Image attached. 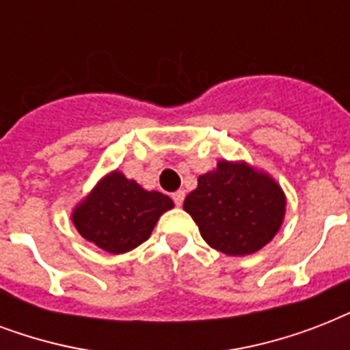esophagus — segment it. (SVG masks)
<instances>
[{"label": "esophagus", "mask_w": 350, "mask_h": 350, "mask_svg": "<svg viewBox=\"0 0 350 350\" xmlns=\"http://www.w3.org/2000/svg\"><path fill=\"white\" fill-rule=\"evenodd\" d=\"M172 200H174V203L178 207H181V205H183V200H185V191L174 192V194H172Z\"/></svg>", "instance_id": "1"}]
</instances>
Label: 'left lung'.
Listing matches in <instances>:
<instances>
[{
    "label": "left lung",
    "instance_id": "obj_1",
    "mask_svg": "<svg viewBox=\"0 0 350 350\" xmlns=\"http://www.w3.org/2000/svg\"><path fill=\"white\" fill-rule=\"evenodd\" d=\"M183 208L213 249L247 256L263 249L280 230L285 194L265 172L224 159L198 178L196 191L185 198Z\"/></svg>",
    "mask_w": 350,
    "mask_h": 350
}]
</instances>
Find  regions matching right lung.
I'll list each match as a JSON object with an SVG mask.
<instances>
[{
  "mask_svg": "<svg viewBox=\"0 0 350 350\" xmlns=\"http://www.w3.org/2000/svg\"><path fill=\"white\" fill-rule=\"evenodd\" d=\"M172 207L169 196L145 191L114 170L74 208L72 221L87 241L112 254H123L147 241L159 216Z\"/></svg>",
  "mask_w": 350,
  "mask_h": 350,
  "instance_id": "obj_1",
  "label": "right lung"
}]
</instances>
